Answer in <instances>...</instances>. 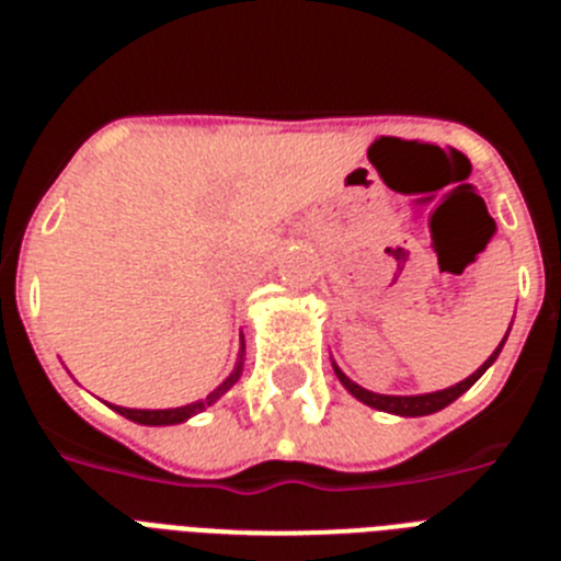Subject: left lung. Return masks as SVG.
<instances>
[{
    "label": "left lung",
    "mask_w": 561,
    "mask_h": 561,
    "mask_svg": "<svg viewBox=\"0 0 561 561\" xmlns=\"http://www.w3.org/2000/svg\"><path fill=\"white\" fill-rule=\"evenodd\" d=\"M505 336H508V334H505ZM505 336H503V342H505ZM503 342H500L497 348H494V354L489 356V359H485L483 365H480V368L474 370L472 376H466L463 381H458V385H453V388H447V390H438V393L381 396V393H370V390L359 388V385H356V381H351L348 376H345L340 368H336V365H334V374H336V379L342 381V388L348 390V393L354 396V399H359L362 404H368V408L381 410V413H393V415H430V413H438V410H444V408H447V404H453V401L458 399V396H463L466 390L472 388L474 381H478L480 376H483L485 370H489V365H492V362L497 359L500 351H503Z\"/></svg>",
    "instance_id": "8db88e82"
}]
</instances>
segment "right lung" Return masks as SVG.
<instances>
[{"instance_id": "right-lung-1", "label": "right lung", "mask_w": 561, "mask_h": 561, "mask_svg": "<svg viewBox=\"0 0 561 561\" xmlns=\"http://www.w3.org/2000/svg\"><path fill=\"white\" fill-rule=\"evenodd\" d=\"M241 368H244V342H241V356H238V362H236V370H232V374L227 376L219 388L207 396V399L193 401V404H185V408H171V410H131V408H117V404H108V408L117 410L121 415H126L128 421H137V424H148V427H168V424H182V421H187L191 415L202 413L205 408L216 404V401H219L221 396H225L227 390L232 388V385H236L238 376H241Z\"/></svg>"}]
</instances>
